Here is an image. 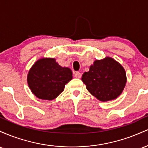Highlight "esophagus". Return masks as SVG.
I'll list each match as a JSON object with an SVG mask.
<instances>
[{
  "label": "esophagus",
  "mask_w": 148,
  "mask_h": 148,
  "mask_svg": "<svg viewBox=\"0 0 148 148\" xmlns=\"http://www.w3.org/2000/svg\"><path fill=\"white\" fill-rule=\"evenodd\" d=\"M74 77L76 78H78V79H80V78L81 77V74L79 72H76L75 73H74Z\"/></svg>",
  "instance_id": "34e87169"
}]
</instances>
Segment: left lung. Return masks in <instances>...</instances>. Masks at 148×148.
I'll use <instances>...</instances> for the list:
<instances>
[{
	"label": "left lung",
	"mask_w": 148,
	"mask_h": 148,
	"mask_svg": "<svg viewBox=\"0 0 148 148\" xmlns=\"http://www.w3.org/2000/svg\"><path fill=\"white\" fill-rule=\"evenodd\" d=\"M81 80L88 90L101 101L116 99L127 82L123 66L109 57L95 61L90 70L83 74Z\"/></svg>",
	"instance_id": "8db88e82"
}]
</instances>
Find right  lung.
Returning <instances> with one entry per match:
<instances>
[{
  "label": "right lung",
  "mask_w": 148,
  "mask_h": 148,
  "mask_svg": "<svg viewBox=\"0 0 148 148\" xmlns=\"http://www.w3.org/2000/svg\"><path fill=\"white\" fill-rule=\"evenodd\" d=\"M72 79L68 67H62L54 58L37 60L28 72L27 81L32 92L41 99L53 100Z\"/></svg>",
  "instance_id": "obj_1"
}]
</instances>
